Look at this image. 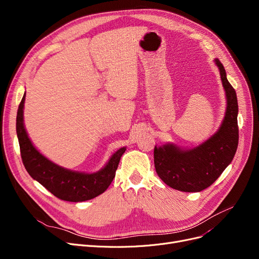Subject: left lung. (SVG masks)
<instances>
[{
    "label": "left lung",
    "instance_id": "obj_1",
    "mask_svg": "<svg viewBox=\"0 0 259 259\" xmlns=\"http://www.w3.org/2000/svg\"><path fill=\"white\" fill-rule=\"evenodd\" d=\"M219 67L227 98L225 118L220 129L205 143L192 149L173 144L154 147V166L160 180L183 192H199L210 187L231 164L238 146V104L234 88L227 78L223 64Z\"/></svg>",
    "mask_w": 259,
    "mask_h": 259
}]
</instances>
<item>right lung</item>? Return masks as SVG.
<instances>
[{
  "label": "right lung",
  "instance_id": "right-lung-1",
  "mask_svg": "<svg viewBox=\"0 0 259 259\" xmlns=\"http://www.w3.org/2000/svg\"><path fill=\"white\" fill-rule=\"evenodd\" d=\"M24 103L25 94L18 109L17 134L23 164L31 178L44 186L54 196L66 201H85L105 192L114 179L126 147L118 149L106 166L98 172L85 173L63 168L40 154L32 145L24 126Z\"/></svg>",
  "mask_w": 259,
  "mask_h": 259
}]
</instances>
